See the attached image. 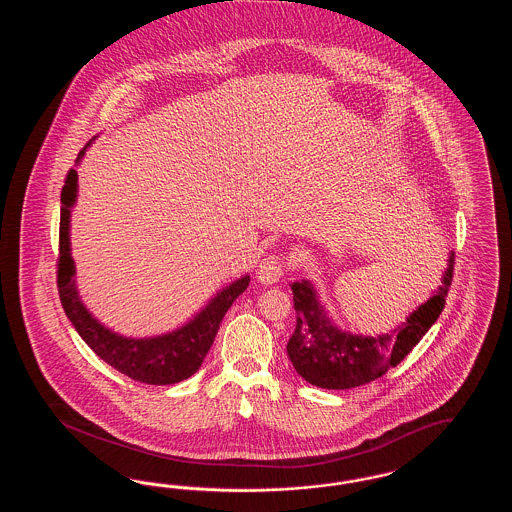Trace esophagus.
<instances>
[{
	"mask_svg": "<svg viewBox=\"0 0 512 512\" xmlns=\"http://www.w3.org/2000/svg\"><path fill=\"white\" fill-rule=\"evenodd\" d=\"M284 274V259L278 255H268L257 268V278L263 284H276Z\"/></svg>",
	"mask_w": 512,
	"mask_h": 512,
	"instance_id": "obj_1",
	"label": "esophagus"
}]
</instances>
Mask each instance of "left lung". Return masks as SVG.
<instances>
[{
    "mask_svg": "<svg viewBox=\"0 0 512 512\" xmlns=\"http://www.w3.org/2000/svg\"><path fill=\"white\" fill-rule=\"evenodd\" d=\"M455 253H449L441 286L409 318L380 336L341 332L326 317L318 293L309 280L293 282V309L297 324L288 341L293 368L309 384L324 390H349L384 376L399 365L438 320L453 280Z\"/></svg>",
    "mask_w": 512,
    "mask_h": 512,
    "instance_id": "left-lung-1",
    "label": "left lung"
}]
</instances>
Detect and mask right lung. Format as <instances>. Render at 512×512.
Listing matches in <instances>:
<instances>
[{
	"instance_id": "1",
	"label": "right lung",
	"mask_w": 512,
	"mask_h": 512,
	"mask_svg": "<svg viewBox=\"0 0 512 512\" xmlns=\"http://www.w3.org/2000/svg\"><path fill=\"white\" fill-rule=\"evenodd\" d=\"M94 138L80 149L76 163L84 157ZM78 192V174L74 169L65 178L61 192V224H59V259H57V288L65 315L73 322L80 338L88 347L103 359L107 365L122 372L124 376L151 384L167 386L190 378L199 370L205 355L209 353L220 322L230 309V305L249 286V276L245 274L220 290L190 322L163 336L153 338H124L113 330L105 328L92 317V313L80 301L74 280V261L71 257V209Z\"/></svg>"
}]
</instances>
